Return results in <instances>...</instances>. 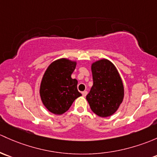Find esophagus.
I'll list each match as a JSON object with an SVG mask.
<instances>
[{"label":"esophagus","instance_id":"esophagus-1","mask_svg":"<svg viewBox=\"0 0 157 157\" xmlns=\"http://www.w3.org/2000/svg\"><path fill=\"white\" fill-rule=\"evenodd\" d=\"M82 95H83V97H86V95H87V92L86 91L82 92Z\"/></svg>","mask_w":157,"mask_h":157}]
</instances>
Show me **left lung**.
Wrapping results in <instances>:
<instances>
[{"mask_svg": "<svg viewBox=\"0 0 157 157\" xmlns=\"http://www.w3.org/2000/svg\"><path fill=\"white\" fill-rule=\"evenodd\" d=\"M93 85L86 95V100L94 113L101 117L113 115L117 110L124 97V87L118 71L108 59L92 63Z\"/></svg>", "mask_w": 157, "mask_h": 157, "instance_id": "obj_1", "label": "left lung"}]
</instances>
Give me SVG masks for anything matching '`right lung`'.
Instances as JSON below:
<instances>
[{
	"mask_svg": "<svg viewBox=\"0 0 157 157\" xmlns=\"http://www.w3.org/2000/svg\"><path fill=\"white\" fill-rule=\"evenodd\" d=\"M77 62L60 59L51 63L44 74L40 95L44 106L54 114L65 113L74 100L81 96L77 80L71 78Z\"/></svg>",
	"mask_w": 157,
	"mask_h": 157,
	"instance_id": "add662e5",
	"label": "right lung"
}]
</instances>
